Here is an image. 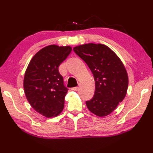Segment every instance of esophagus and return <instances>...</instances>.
Segmentation results:
<instances>
[{"label":"esophagus","mask_w":153,"mask_h":153,"mask_svg":"<svg viewBox=\"0 0 153 153\" xmlns=\"http://www.w3.org/2000/svg\"><path fill=\"white\" fill-rule=\"evenodd\" d=\"M78 89H79L78 87H73V88H71V90L73 91H77Z\"/></svg>","instance_id":"esophagus-1"}]
</instances>
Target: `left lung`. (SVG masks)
Wrapping results in <instances>:
<instances>
[{
	"instance_id": "1",
	"label": "left lung",
	"mask_w": 153,
	"mask_h": 153,
	"mask_svg": "<svg viewBox=\"0 0 153 153\" xmlns=\"http://www.w3.org/2000/svg\"><path fill=\"white\" fill-rule=\"evenodd\" d=\"M73 49L85 62L95 82L93 99L86 101L87 108L99 117L110 114L126 95L128 76L124 65L114 52L105 45L84 44Z\"/></svg>"
}]
</instances>
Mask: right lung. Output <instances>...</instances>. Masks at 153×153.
I'll list each match as a JSON object with an SVG mask.
<instances>
[{
    "mask_svg": "<svg viewBox=\"0 0 153 153\" xmlns=\"http://www.w3.org/2000/svg\"><path fill=\"white\" fill-rule=\"evenodd\" d=\"M71 51L70 46L45 47L34 55L25 72V97L32 108L47 118L58 116L64 108L68 89L58 67Z\"/></svg>",
    "mask_w": 153,
    "mask_h": 153,
    "instance_id": "add662e5",
    "label": "right lung"
}]
</instances>
